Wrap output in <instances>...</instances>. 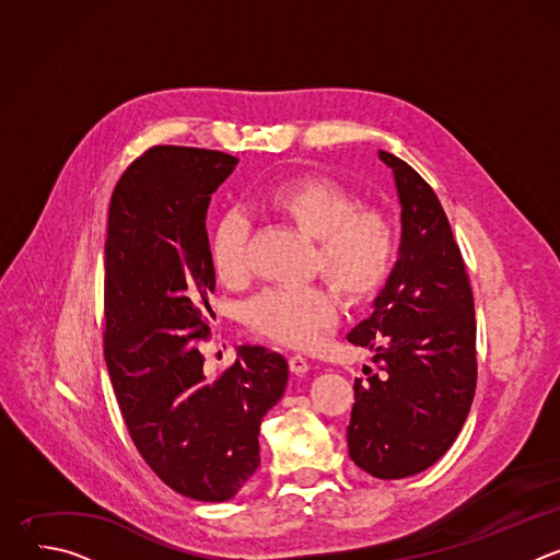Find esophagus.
I'll list each match as a JSON object with an SVG mask.
<instances>
[{
    "label": "esophagus",
    "mask_w": 560,
    "mask_h": 560,
    "mask_svg": "<svg viewBox=\"0 0 560 560\" xmlns=\"http://www.w3.org/2000/svg\"><path fill=\"white\" fill-rule=\"evenodd\" d=\"M288 363H290V370H292L294 374H305V372L310 370L307 359H305V357H301V354H292V357L288 359Z\"/></svg>",
    "instance_id": "1"
}]
</instances>
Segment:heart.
I'll return each mask as SVG.
<instances>
[{
  "label": "heart",
  "instance_id": "b5f03b06",
  "mask_svg": "<svg viewBox=\"0 0 560 560\" xmlns=\"http://www.w3.org/2000/svg\"><path fill=\"white\" fill-rule=\"evenodd\" d=\"M272 212L314 242L310 270L324 275L348 301L372 296L387 279L398 248L394 221L328 179H292L268 195ZM250 221L230 210L212 228L210 259L223 283L248 279ZM339 296L326 283L277 285L257 294L246 318L253 330L285 346L305 348L337 322Z\"/></svg>",
  "mask_w": 560,
  "mask_h": 560
}]
</instances>
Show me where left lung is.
<instances>
[{"instance_id": "8db88e82", "label": "left lung", "mask_w": 560, "mask_h": 560, "mask_svg": "<svg viewBox=\"0 0 560 560\" xmlns=\"http://www.w3.org/2000/svg\"><path fill=\"white\" fill-rule=\"evenodd\" d=\"M401 203L398 259L348 341L383 374L354 381L350 458L376 478L434 465L458 436L476 389L474 299L443 206L428 182L385 150Z\"/></svg>"}]
</instances>
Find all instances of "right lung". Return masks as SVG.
Instances as JSON below:
<instances>
[{"label":"right lung","instance_id":"right-lung-1","mask_svg":"<svg viewBox=\"0 0 560 560\" xmlns=\"http://www.w3.org/2000/svg\"><path fill=\"white\" fill-rule=\"evenodd\" d=\"M238 159L154 145L115 186L106 236L104 354L126 428L175 492L230 501L259 467V425L283 396L288 361L242 346L217 376L203 370L214 266L212 192Z\"/></svg>","mask_w":560,"mask_h":560}]
</instances>
